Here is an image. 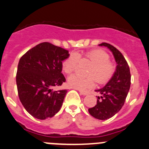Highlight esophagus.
I'll list each match as a JSON object with an SVG mask.
<instances>
[{"instance_id":"esophagus-1","label":"esophagus","mask_w":149,"mask_h":149,"mask_svg":"<svg viewBox=\"0 0 149 149\" xmlns=\"http://www.w3.org/2000/svg\"><path fill=\"white\" fill-rule=\"evenodd\" d=\"M79 92H80L81 95H87L89 94V92H86V91H82V90H79Z\"/></svg>"}]
</instances>
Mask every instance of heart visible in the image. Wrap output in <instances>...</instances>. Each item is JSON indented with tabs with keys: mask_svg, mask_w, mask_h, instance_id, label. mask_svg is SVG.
<instances>
[{
	"mask_svg": "<svg viewBox=\"0 0 149 149\" xmlns=\"http://www.w3.org/2000/svg\"><path fill=\"white\" fill-rule=\"evenodd\" d=\"M79 59H86L92 65L87 74L89 76H82L78 73L72 74L68 78V84L70 87L77 89H86L95 85V77L97 81L104 84L113 76L115 65L109 61L107 53L100 49H93L82 53H73L63 61L62 67L65 73H70L76 69Z\"/></svg>",
	"mask_w": 149,
	"mask_h": 149,
	"instance_id": "1",
	"label": "heart"
}]
</instances>
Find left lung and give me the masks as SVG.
I'll return each mask as SVG.
<instances>
[{
    "label": "left lung",
    "instance_id": "1",
    "mask_svg": "<svg viewBox=\"0 0 149 149\" xmlns=\"http://www.w3.org/2000/svg\"><path fill=\"white\" fill-rule=\"evenodd\" d=\"M105 47L113 54L116 61V70L113 76L102 88L95 90L100 94L93 108H89V114L100 120H105L117 113L125 102L131 84L130 68L122 53L107 43L99 44Z\"/></svg>",
    "mask_w": 149,
    "mask_h": 149
}]
</instances>
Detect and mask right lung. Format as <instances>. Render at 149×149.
<instances>
[{"mask_svg": "<svg viewBox=\"0 0 149 149\" xmlns=\"http://www.w3.org/2000/svg\"><path fill=\"white\" fill-rule=\"evenodd\" d=\"M69 56L68 50L44 42L20 58L16 76L18 95L33 117L44 120L60 110L68 91H54L53 87L65 81L62 65Z\"/></svg>", "mask_w": 149, "mask_h": 149, "instance_id": "1", "label": "right lung"}]
</instances>
